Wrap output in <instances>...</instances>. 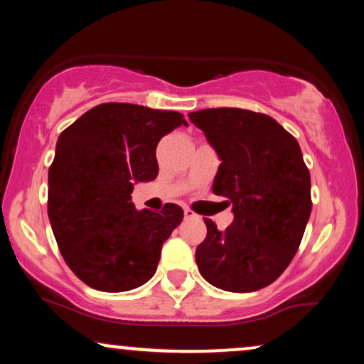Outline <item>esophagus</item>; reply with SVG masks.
I'll use <instances>...</instances> for the list:
<instances>
[{"label":"esophagus","instance_id":"1","mask_svg":"<svg viewBox=\"0 0 364 364\" xmlns=\"http://www.w3.org/2000/svg\"><path fill=\"white\" fill-rule=\"evenodd\" d=\"M183 212H185V219H195V217H196L195 212H191L190 208H185V210H183Z\"/></svg>","mask_w":364,"mask_h":364}]
</instances>
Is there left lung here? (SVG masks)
<instances>
[{
	"label": "left lung",
	"instance_id": "8db88e82",
	"mask_svg": "<svg viewBox=\"0 0 364 364\" xmlns=\"http://www.w3.org/2000/svg\"><path fill=\"white\" fill-rule=\"evenodd\" d=\"M220 164L212 191L231 200L232 224L207 237L195 253L200 274L229 292L272 284L298 252L311 214V181L301 149L267 114L236 107L190 112Z\"/></svg>",
	"mask_w": 364,
	"mask_h": 364
}]
</instances>
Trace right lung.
Instances as JSON below:
<instances>
[{
    "label": "right lung",
    "instance_id": "obj_1",
    "mask_svg": "<svg viewBox=\"0 0 364 364\" xmlns=\"http://www.w3.org/2000/svg\"><path fill=\"white\" fill-rule=\"evenodd\" d=\"M185 124L183 114L107 102L61 133L49 168L48 215L60 252L87 286L135 289L152 279L161 250L183 220V208L136 210V183L157 178L159 140Z\"/></svg>",
    "mask_w": 364,
    "mask_h": 364
}]
</instances>
